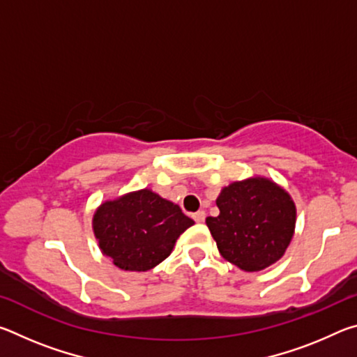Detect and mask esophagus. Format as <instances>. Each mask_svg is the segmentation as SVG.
<instances>
[{"label": "esophagus", "instance_id": "34e87169", "mask_svg": "<svg viewBox=\"0 0 357 357\" xmlns=\"http://www.w3.org/2000/svg\"><path fill=\"white\" fill-rule=\"evenodd\" d=\"M204 217H206V213H204V211H198V213L193 214V220L197 223H202L204 222Z\"/></svg>", "mask_w": 357, "mask_h": 357}]
</instances>
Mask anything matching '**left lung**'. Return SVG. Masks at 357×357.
Returning <instances> with one entry per match:
<instances>
[{
	"label": "left lung",
	"mask_w": 357,
	"mask_h": 357,
	"mask_svg": "<svg viewBox=\"0 0 357 357\" xmlns=\"http://www.w3.org/2000/svg\"><path fill=\"white\" fill-rule=\"evenodd\" d=\"M220 214L206 225L227 261L247 273L268 268L285 253L296 208L288 193L266 178L233 183L217 198Z\"/></svg>",
	"instance_id": "obj_1"
}]
</instances>
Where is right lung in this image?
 I'll return each mask as SVG.
<instances>
[{
	"label": "right lung",
	"mask_w": 357,
	"mask_h": 357,
	"mask_svg": "<svg viewBox=\"0 0 357 357\" xmlns=\"http://www.w3.org/2000/svg\"><path fill=\"white\" fill-rule=\"evenodd\" d=\"M178 204L148 189L105 202L93 228L104 255L124 271H149L164 261L181 233L193 225Z\"/></svg>",
	"instance_id": "right-lung-1"
}]
</instances>
